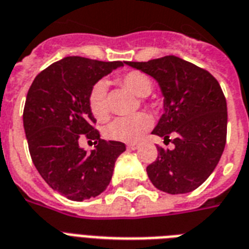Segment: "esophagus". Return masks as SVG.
Returning a JSON list of instances; mask_svg holds the SVG:
<instances>
[{"mask_svg": "<svg viewBox=\"0 0 249 249\" xmlns=\"http://www.w3.org/2000/svg\"><path fill=\"white\" fill-rule=\"evenodd\" d=\"M139 148V144L136 142H130V144H127V149L128 151H135V149H138Z\"/></svg>", "mask_w": 249, "mask_h": 249, "instance_id": "obj_1", "label": "esophagus"}]
</instances>
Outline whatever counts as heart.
Returning <instances> with one entry per match:
<instances>
[{
	"label": "heart",
	"instance_id": "1",
	"mask_svg": "<svg viewBox=\"0 0 249 249\" xmlns=\"http://www.w3.org/2000/svg\"><path fill=\"white\" fill-rule=\"evenodd\" d=\"M119 83L139 97H145L153 89L151 78L142 71H128L119 78ZM90 113L98 121L109 117L107 107V86L104 80L94 83L88 96ZM152 127L151 117L145 113H138L131 117L114 119L105 128V136L110 140L123 142H139Z\"/></svg>",
	"mask_w": 249,
	"mask_h": 249
}]
</instances>
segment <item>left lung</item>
<instances>
[{"label": "left lung", "mask_w": 249, "mask_h": 249, "mask_svg": "<svg viewBox=\"0 0 249 249\" xmlns=\"http://www.w3.org/2000/svg\"><path fill=\"white\" fill-rule=\"evenodd\" d=\"M126 63L159 82L165 113L152 134L175 145L171 151L157 146V159L146 167L151 182L171 195L196 190L213 173L226 144L227 105L219 83L175 55Z\"/></svg>", "instance_id": "1"}]
</instances>
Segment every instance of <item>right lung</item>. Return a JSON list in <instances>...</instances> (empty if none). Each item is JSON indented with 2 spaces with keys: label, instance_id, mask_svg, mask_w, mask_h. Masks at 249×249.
Returning a JSON list of instances; mask_svg holds the SVG:
<instances>
[{
  "label": "right lung",
  "instance_id": "obj_1",
  "mask_svg": "<svg viewBox=\"0 0 249 249\" xmlns=\"http://www.w3.org/2000/svg\"><path fill=\"white\" fill-rule=\"evenodd\" d=\"M123 63L66 57L42 70L28 89L23 126L31 159L51 188L69 200L83 201L107 190L126 151L123 142L100 139L88 105L94 83ZM83 137L95 142L90 152L78 146Z\"/></svg>",
  "mask_w": 249,
  "mask_h": 249
}]
</instances>
